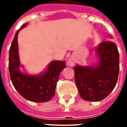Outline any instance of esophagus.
<instances>
[{"label": "esophagus", "instance_id": "esophagus-1", "mask_svg": "<svg viewBox=\"0 0 127 127\" xmlns=\"http://www.w3.org/2000/svg\"><path fill=\"white\" fill-rule=\"evenodd\" d=\"M75 63V61L73 60V59H71V58H70L69 60V61H68V64H69V66H72L73 64H74Z\"/></svg>", "mask_w": 127, "mask_h": 127}]
</instances>
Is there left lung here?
<instances>
[{"label":"left lung","instance_id":"obj_1","mask_svg":"<svg viewBox=\"0 0 127 127\" xmlns=\"http://www.w3.org/2000/svg\"><path fill=\"white\" fill-rule=\"evenodd\" d=\"M99 62L96 66L74 67L75 82L80 96L85 101H98L106 98L117 83L119 52L115 43L103 41L96 48Z\"/></svg>","mask_w":127,"mask_h":127}]
</instances>
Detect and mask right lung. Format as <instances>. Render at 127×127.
<instances>
[{"instance_id": "1", "label": "right lung", "mask_w": 127, "mask_h": 127, "mask_svg": "<svg viewBox=\"0 0 127 127\" xmlns=\"http://www.w3.org/2000/svg\"><path fill=\"white\" fill-rule=\"evenodd\" d=\"M26 26L23 24L17 31L9 49V70L10 78L19 94L29 101L42 103L49 101L55 95V89L61 71L66 67L64 61H52L41 75L22 73L18 56V34Z\"/></svg>"}]
</instances>
